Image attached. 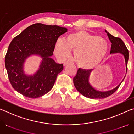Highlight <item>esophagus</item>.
Listing matches in <instances>:
<instances>
[{"mask_svg":"<svg viewBox=\"0 0 134 134\" xmlns=\"http://www.w3.org/2000/svg\"><path fill=\"white\" fill-rule=\"evenodd\" d=\"M71 63H72L71 62H70V61H67V62H65V63H64V66H65V65H67V64H71Z\"/></svg>","mask_w":134,"mask_h":134,"instance_id":"obj_1","label":"esophagus"}]
</instances>
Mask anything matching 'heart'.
<instances>
[{
  "mask_svg": "<svg viewBox=\"0 0 134 134\" xmlns=\"http://www.w3.org/2000/svg\"><path fill=\"white\" fill-rule=\"evenodd\" d=\"M71 50H74V58L79 67L91 69L105 59L109 51V44L103 37L80 30L70 34L65 41L58 39L55 42L54 53L61 60L69 57Z\"/></svg>",
  "mask_w": 134,
  "mask_h": 134,
  "instance_id": "heart-1",
  "label": "heart"
}]
</instances>
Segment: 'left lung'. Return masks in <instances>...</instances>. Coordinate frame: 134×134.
Returning <instances> with one entry per match:
<instances>
[{"mask_svg":"<svg viewBox=\"0 0 134 134\" xmlns=\"http://www.w3.org/2000/svg\"><path fill=\"white\" fill-rule=\"evenodd\" d=\"M105 32L107 34L110 41L112 43L110 54H120L124 56L125 63L126 74L127 72V64H128L129 58V52L128 49H127L125 45L121 38L113 37L106 30H105ZM92 70H85L79 68L76 76L73 78L74 85L75 86L77 90L80 93L83 95L84 96L88 97L89 99H103L106 97L109 96L110 95L112 94L118 89L119 86L121 85L122 81H124L126 76H125L121 82L114 89L106 90V91H101V90L95 89L90 83V77Z\"/></svg>","mask_w":134,"mask_h":134,"instance_id":"8db88e82","label":"left lung"}]
</instances>
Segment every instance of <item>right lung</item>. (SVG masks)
<instances>
[{
  "label": "right lung",
  "mask_w": 134,
  "mask_h": 134,
  "mask_svg": "<svg viewBox=\"0 0 134 134\" xmlns=\"http://www.w3.org/2000/svg\"><path fill=\"white\" fill-rule=\"evenodd\" d=\"M66 28L57 25L35 24L28 26L13 38L5 57V67L9 79L16 91L29 98L44 96L53 88L63 64L57 63L51 56L55 42ZM32 56L42 58L38 70L26 74L24 65Z\"/></svg>",
  "instance_id": "obj_1"
}]
</instances>
